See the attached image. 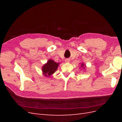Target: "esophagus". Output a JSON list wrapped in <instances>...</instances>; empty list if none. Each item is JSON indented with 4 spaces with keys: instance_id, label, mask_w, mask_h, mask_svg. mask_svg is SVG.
<instances>
[{
    "instance_id": "1",
    "label": "esophagus",
    "mask_w": 122,
    "mask_h": 122,
    "mask_svg": "<svg viewBox=\"0 0 122 122\" xmlns=\"http://www.w3.org/2000/svg\"><path fill=\"white\" fill-rule=\"evenodd\" d=\"M70 61V60H69V59H66L65 60V62H69Z\"/></svg>"
}]
</instances>
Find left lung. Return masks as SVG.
Instances as JSON below:
<instances>
[{"label": "left lung", "mask_w": 122, "mask_h": 122, "mask_svg": "<svg viewBox=\"0 0 122 122\" xmlns=\"http://www.w3.org/2000/svg\"><path fill=\"white\" fill-rule=\"evenodd\" d=\"M83 65H83V64L81 65V66H82V67H83Z\"/></svg>", "instance_id": "8db88e82"}]
</instances>
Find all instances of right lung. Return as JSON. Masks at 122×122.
Segmentation results:
<instances>
[{
    "label": "right lung",
    "mask_w": 122,
    "mask_h": 122,
    "mask_svg": "<svg viewBox=\"0 0 122 122\" xmlns=\"http://www.w3.org/2000/svg\"><path fill=\"white\" fill-rule=\"evenodd\" d=\"M58 65L59 63H56L53 60H49L42 68L43 74L46 76H50L56 71Z\"/></svg>",
    "instance_id": "right-lung-1"
}]
</instances>
